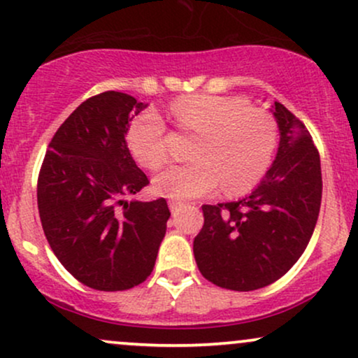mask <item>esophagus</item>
Segmentation results:
<instances>
[{"mask_svg":"<svg viewBox=\"0 0 358 358\" xmlns=\"http://www.w3.org/2000/svg\"><path fill=\"white\" fill-rule=\"evenodd\" d=\"M169 208H171V213L176 214L180 208H184V203H179V201H169Z\"/></svg>","mask_w":358,"mask_h":358,"instance_id":"1","label":"esophagus"}]
</instances>
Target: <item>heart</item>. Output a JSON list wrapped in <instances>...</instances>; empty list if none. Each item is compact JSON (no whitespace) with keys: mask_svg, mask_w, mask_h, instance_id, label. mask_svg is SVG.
<instances>
[{"mask_svg":"<svg viewBox=\"0 0 358 358\" xmlns=\"http://www.w3.org/2000/svg\"><path fill=\"white\" fill-rule=\"evenodd\" d=\"M176 124L199 134L192 149L196 161L174 164L155 178V189L174 201L211 194L224 182L241 192L263 178L276 149V122L245 99L211 94L184 95L171 103ZM130 152L155 169L167 159V129L157 112L145 110L130 122Z\"/></svg>","mask_w":358,"mask_h":358,"instance_id":"heart-1","label":"heart"}]
</instances>
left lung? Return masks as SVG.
Listing matches in <instances>:
<instances>
[{"label":"left lung","instance_id":"left-lung-1","mask_svg":"<svg viewBox=\"0 0 358 358\" xmlns=\"http://www.w3.org/2000/svg\"><path fill=\"white\" fill-rule=\"evenodd\" d=\"M271 112L280 130L271 167L243 199L203 206L192 248L201 275L234 292L280 280L303 255L320 213L322 167L312 136L283 103Z\"/></svg>","mask_w":358,"mask_h":358}]
</instances>
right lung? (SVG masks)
<instances>
[{
    "label": "right lung",
    "instance_id": "right-lung-1",
    "mask_svg": "<svg viewBox=\"0 0 358 358\" xmlns=\"http://www.w3.org/2000/svg\"><path fill=\"white\" fill-rule=\"evenodd\" d=\"M147 103L103 92L55 132L38 176V211L65 270L100 292L141 285L154 270L171 213L164 197L127 201L149 184L125 142Z\"/></svg>",
    "mask_w": 358,
    "mask_h": 358
}]
</instances>
